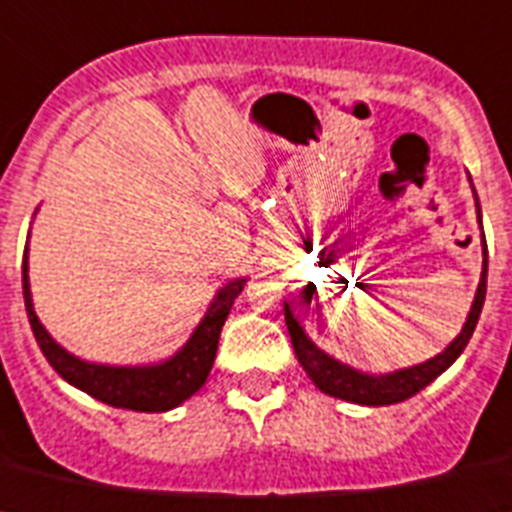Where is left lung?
<instances>
[{
  "instance_id": "1",
  "label": "left lung",
  "mask_w": 512,
  "mask_h": 512,
  "mask_svg": "<svg viewBox=\"0 0 512 512\" xmlns=\"http://www.w3.org/2000/svg\"><path fill=\"white\" fill-rule=\"evenodd\" d=\"M479 207V204H476ZM484 238V233H482ZM484 246V269L482 279H479V287H476V298L471 305V313L466 318L464 329L451 342V347H445V352H440L438 357L422 362V365H414V368L396 370V373L388 375H368L360 373V370L349 368L344 362L329 357L323 349H318L316 344L310 342L308 334L303 331L300 321L295 318L290 305L285 303V323L287 331H290L292 347H295V355L298 362L303 365V370L308 373V378L321 388L323 393H329L334 399L352 401V404H365V406H386V404H399V401L412 399L414 393H419L425 386H430L440 373L451 368L453 362L458 360V355L464 352L466 344H469L471 334L476 329V321H479V313H482L484 295H487V243Z\"/></svg>"
}]
</instances>
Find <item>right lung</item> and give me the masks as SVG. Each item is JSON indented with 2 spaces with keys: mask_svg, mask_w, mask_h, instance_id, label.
Masks as SVG:
<instances>
[{
  "mask_svg": "<svg viewBox=\"0 0 512 512\" xmlns=\"http://www.w3.org/2000/svg\"><path fill=\"white\" fill-rule=\"evenodd\" d=\"M243 285H246V279H233L217 292L207 316L196 326L189 342L183 344V349H178L170 360L160 362V365H144V368H111V365H93V362L69 355L67 349H61L51 339V334L38 321L33 300H30L28 246H25L23 259L25 310H28L30 329H33L43 357L67 383L90 393L93 399L103 401V404L116 406V409H131V412H168L204 386L214 365L225 318Z\"/></svg>",
  "mask_w": 512,
  "mask_h": 512,
  "instance_id": "1",
  "label": "right lung"
}]
</instances>
